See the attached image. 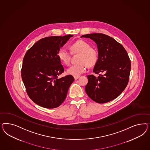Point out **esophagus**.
Listing matches in <instances>:
<instances>
[{
	"label": "esophagus",
	"instance_id": "esophagus-1",
	"mask_svg": "<svg viewBox=\"0 0 150 150\" xmlns=\"http://www.w3.org/2000/svg\"><path fill=\"white\" fill-rule=\"evenodd\" d=\"M74 77L75 80H77V79H78L80 77V76H74Z\"/></svg>",
	"mask_w": 150,
	"mask_h": 150
}]
</instances>
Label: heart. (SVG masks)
Instances as JSON below:
<instances>
[{"mask_svg": "<svg viewBox=\"0 0 150 150\" xmlns=\"http://www.w3.org/2000/svg\"><path fill=\"white\" fill-rule=\"evenodd\" d=\"M73 53H80L79 63L70 67L67 72L73 76H79L86 72L87 66L95 65L98 59V53L95 48L91 47L90 45L83 40H79L70 46ZM58 57L60 62L65 65H69L71 58V52L65 48H61L58 52Z\"/></svg>", "mask_w": 150, "mask_h": 150, "instance_id": "obj_1", "label": "heart"}]
</instances>
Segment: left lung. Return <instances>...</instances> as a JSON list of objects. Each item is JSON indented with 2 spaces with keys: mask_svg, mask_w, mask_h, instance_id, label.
I'll return each mask as SVG.
<instances>
[{
  "mask_svg": "<svg viewBox=\"0 0 150 150\" xmlns=\"http://www.w3.org/2000/svg\"><path fill=\"white\" fill-rule=\"evenodd\" d=\"M96 43L98 59L93 72L99 74L88 75L85 91L96 102L105 103L115 99L127 86L131 70V62L123 45L112 37L103 33L82 35Z\"/></svg>",
  "mask_w": 150,
  "mask_h": 150,
  "instance_id": "obj_1",
  "label": "left lung"
}]
</instances>
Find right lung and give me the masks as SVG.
I'll return each instance as SVG.
<instances>
[{
	"label": "right lung",
	"mask_w": 150,
	"mask_h": 150,
	"mask_svg": "<svg viewBox=\"0 0 150 150\" xmlns=\"http://www.w3.org/2000/svg\"><path fill=\"white\" fill-rule=\"evenodd\" d=\"M73 36L68 35L42 38L24 56L22 80L29 97L41 107L48 109L59 107L74 81L71 75L58 78L64 69L57 55L58 50Z\"/></svg>",
	"instance_id": "add662e5"
}]
</instances>
